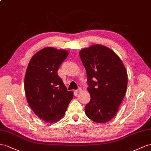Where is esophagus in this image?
<instances>
[{
    "label": "esophagus",
    "instance_id": "obj_1",
    "mask_svg": "<svg viewBox=\"0 0 151 151\" xmlns=\"http://www.w3.org/2000/svg\"><path fill=\"white\" fill-rule=\"evenodd\" d=\"M81 91H82V88H81L80 87H79L78 88V89H77V90H76L75 91L76 92H80Z\"/></svg>",
    "mask_w": 151,
    "mask_h": 151
}]
</instances>
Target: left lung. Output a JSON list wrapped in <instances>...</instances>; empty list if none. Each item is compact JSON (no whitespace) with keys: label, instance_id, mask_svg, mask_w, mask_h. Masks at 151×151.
<instances>
[{"label":"left lung","instance_id":"1","mask_svg":"<svg viewBox=\"0 0 151 151\" xmlns=\"http://www.w3.org/2000/svg\"><path fill=\"white\" fill-rule=\"evenodd\" d=\"M86 68L91 101L85 106L87 117L98 123L113 119L124 97L127 74L122 60L114 51L101 45L80 50Z\"/></svg>","mask_w":151,"mask_h":151}]
</instances>
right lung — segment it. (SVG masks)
Returning <instances> with one entry per match:
<instances>
[{
    "mask_svg": "<svg viewBox=\"0 0 151 151\" xmlns=\"http://www.w3.org/2000/svg\"><path fill=\"white\" fill-rule=\"evenodd\" d=\"M69 54L67 50L47 47L37 52L27 69L24 88L27 100L37 116L47 122L59 121L73 98L57 70Z\"/></svg>",
    "mask_w": 151,
    "mask_h": 151,
    "instance_id": "add662e5",
    "label": "right lung"
}]
</instances>
